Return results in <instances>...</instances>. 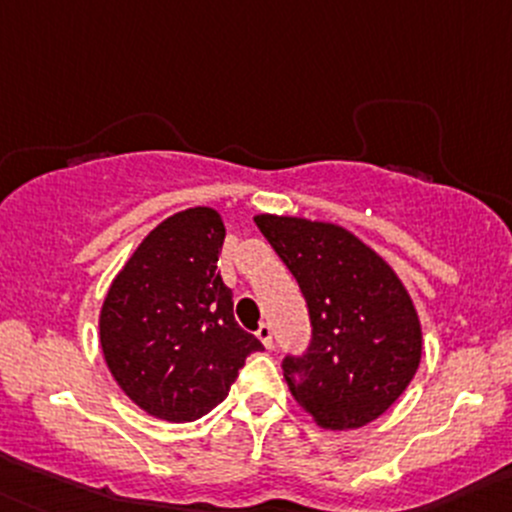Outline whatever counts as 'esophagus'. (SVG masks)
I'll list each match as a JSON object with an SVG mask.
<instances>
[{"label": "esophagus", "instance_id": "obj_1", "mask_svg": "<svg viewBox=\"0 0 512 512\" xmlns=\"http://www.w3.org/2000/svg\"><path fill=\"white\" fill-rule=\"evenodd\" d=\"M257 339H260L262 347H265V349L275 347V342H272V327H270V324H265V322L260 324V329H257Z\"/></svg>", "mask_w": 512, "mask_h": 512}]
</instances>
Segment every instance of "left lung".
<instances>
[{
  "instance_id": "obj_1",
  "label": "left lung",
  "mask_w": 512,
  "mask_h": 512,
  "mask_svg": "<svg viewBox=\"0 0 512 512\" xmlns=\"http://www.w3.org/2000/svg\"><path fill=\"white\" fill-rule=\"evenodd\" d=\"M307 299L312 342L285 356L292 396L322 428L347 431L379 418L421 361V324L396 272L359 237L332 223L257 215Z\"/></svg>"
}]
</instances>
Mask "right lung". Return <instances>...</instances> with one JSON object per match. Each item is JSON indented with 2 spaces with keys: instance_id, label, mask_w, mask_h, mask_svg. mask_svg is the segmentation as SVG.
Returning <instances> with one entry per match:
<instances>
[{
  "instance_id": "1",
  "label": "right lung",
  "mask_w": 512,
  "mask_h": 512,
  "mask_svg": "<svg viewBox=\"0 0 512 512\" xmlns=\"http://www.w3.org/2000/svg\"><path fill=\"white\" fill-rule=\"evenodd\" d=\"M225 225L213 208L163 220L108 287L101 349L113 379L146 414L185 423L205 416L230 391L255 334L232 314L218 272Z\"/></svg>"
}]
</instances>
